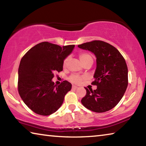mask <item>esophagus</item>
Masks as SVG:
<instances>
[{"label":"esophagus","instance_id":"1","mask_svg":"<svg viewBox=\"0 0 146 146\" xmlns=\"http://www.w3.org/2000/svg\"><path fill=\"white\" fill-rule=\"evenodd\" d=\"M72 88L74 89V90H76V89L78 88V87H77V86H75V85H73Z\"/></svg>","mask_w":146,"mask_h":146}]
</instances>
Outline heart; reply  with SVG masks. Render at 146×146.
<instances>
[{
  "label": "heart",
  "mask_w": 146,
  "mask_h": 146,
  "mask_svg": "<svg viewBox=\"0 0 146 146\" xmlns=\"http://www.w3.org/2000/svg\"><path fill=\"white\" fill-rule=\"evenodd\" d=\"M79 58H80V60L81 62H82L83 64H84L85 63L88 62H90V61L93 62V56L88 53H80L79 54ZM69 60H70V56H67V57L64 58V60L63 61V67L64 68L66 67V66H67V64L68 63ZM69 79H70V80L71 81V82H72L73 83H79L82 81V78L80 77V76H78L77 75H72L70 76Z\"/></svg>",
  "instance_id": "obj_1"
}]
</instances>
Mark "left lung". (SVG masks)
Wrapping results in <instances>:
<instances>
[{"instance_id": "8db88e82", "label": "left lung", "mask_w": 146, "mask_h": 146, "mask_svg": "<svg viewBox=\"0 0 146 146\" xmlns=\"http://www.w3.org/2000/svg\"><path fill=\"white\" fill-rule=\"evenodd\" d=\"M97 58V68L93 85L97 90L85 88L86 95L81 102L88 110L103 113L111 110L122 99L128 84V70L125 59L117 48L101 40H93L78 45Z\"/></svg>"}]
</instances>
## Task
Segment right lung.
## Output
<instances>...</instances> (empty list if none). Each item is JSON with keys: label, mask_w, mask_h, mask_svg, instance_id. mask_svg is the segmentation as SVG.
<instances>
[{"label": "right lung", "mask_w": 146, "mask_h": 146, "mask_svg": "<svg viewBox=\"0 0 146 146\" xmlns=\"http://www.w3.org/2000/svg\"><path fill=\"white\" fill-rule=\"evenodd\" d=\"M75 45L60 47L48 42L31 48L22 58L18 74V90L25 104L36 114L47 116L57 111L71 84L64 80L60 85L52 81L54 73L63 70L64 58Z\"/></svg>", "instance_id": "1"}]
</instances>
